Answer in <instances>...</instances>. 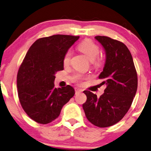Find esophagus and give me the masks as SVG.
<instances>
[{"instance_id": "obj_1", "label": "esophagus", "mask_w": 151, "mask_h": 151, "mask_svg": "<svg viewBox=\"0 0 151 151\" xmlns=\"http://www.w3.org/2000/svg\"><path fill=\"white\" fill-rule=\"evenodd\" d=\"M82 91L83 90H81V89H80V88H75V92H76V94H78V93L81 92H82Z\"/></svg>"}]
</instances>
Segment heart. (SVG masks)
Here are the masks:
<instances>
[{
  "instance_id": "b5f03b06",
  "label": "heart",
  "mask_w": 151,
  "mask_h": 151,
  "mask_svg": "<svg viewBox=\"0 0 151 151\" xmlns=\"http://www.w3.org/2000/svg\"><path fill=\"white\" fill-rule=\"evenodd\" d=\"M78 48L81 52L85 54L86 56L89 59V60L92 61L93 65L95 68H100L102 65V59L98 57L100 53V47L94 42L90 39H86L79 44ZM71 57V51L69 49L66 51L63 57V63L66 65L70 62ZM82 76H76L75 80H80Z\"/></svg>"
}]
</instances>
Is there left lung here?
Wrapping results in <instances>:
<instances>
[{
  "label": "left lung",
  "mask_w": 151,
  "mask_h": 151,
  "mask_svg": "<svg viewBox=\"0 0 151 151\" xmlns=\"http://www.w3.org/2000/svg\"><path fill=\"white\" fill-rule=\"evenodd\" d=\"M95 39L106 53L105 65L98 76L106 89L100 98L83 91L87 100L82 106L92 124L105 128L116 124L127 113L137 92L138 78L132 55L124 43L106 36Z\"/></svg>",
  "instance_id": "left-lung-1"
}]
</instances>
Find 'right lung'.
Here are the masks:
<instances>
[{
	"label": "right lung",
	"instance_id": "add662e5",
	"mask_svg": "<svg viewBox=\"0 0 151 151\" xmlns=\"http://www.w3.org/2000/svg\"><path fill=\"white\" fill-rule=\"evenodd\" d=\"M80 37L55 35L40 38L27 51L17 74L20 103L32 120L42 124L56 119L75 94L71 86L54 87L55 74L63 70V57Z\"/></svg>",
	"mask_w": 151,
	"mask_h": 151
}]
</instances>
